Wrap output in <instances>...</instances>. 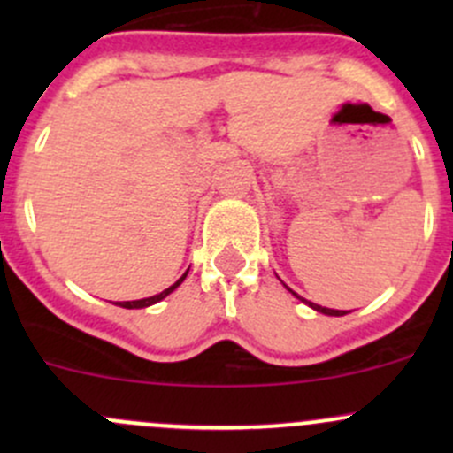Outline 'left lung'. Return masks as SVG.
I'll use <instances>...</instances> for the list:
<instances>
[{"label": "left lung", "instance_id": "obj_1", "mask_svg": "<svg viewBox=\"0 0 453 453\" xmlns=\"http://www.w3.org/2000/svg\"><path fill=\"white\" fill-rule=\"evenodd\" d=\"M289 291H291V289H289ZM291 294H294V291H291ZM294 296H296V298H300L298 294H294ZM303 303H307L309 307L315 309V311L324 313V315H346L344 311H337V309H326V307H319V304H313V303H309V300H304V298H303Z\"/></svg>", "mask_w": 453, "mask_h": 453}]
</instances>
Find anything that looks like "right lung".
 Wrapping results in <instances>:
<instances>
[{"label":"right lung","instance_id":"obj_1","mask_svg":"<svg viewBox=\"0 0 453 453\" xmlns=\"http://www.w3.org/2000/svg\"><path fill=\"white\" fill-rule=\"evenodd\" d=\"M188 273V272H186ZM186 273L184 276L180 278V280L175 282V285H171L168 287V289H164L162 294H157V296H150V298H142V300H131V303H118V307H125V309H144V307H150V304H155V303H159V300H164L166 298L168 294H173V291L177 289V287L181 285V282H184V278H186Z\"/></svg>","mask_w":453,"mask_h":453}]
</instances>
